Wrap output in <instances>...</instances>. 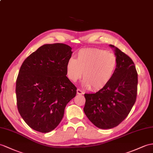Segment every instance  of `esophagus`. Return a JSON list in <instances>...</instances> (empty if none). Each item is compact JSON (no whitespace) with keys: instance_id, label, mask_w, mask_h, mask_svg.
Here are the masks:
<instances>
[{"instance_id":"34e87169","label":"esophagus","mask_w":153,"mask_h":153,"mask_svg":"<svg viewBox=\"0 0 153 153\" xmlns=\"http://www.w3.org/2000/svg\"><path fill=\"white\" fill-rule=\"evenodd\" d=\"M76 93H77V94H78V95H83V94H84V92L83 91H82L81 89H79V88H78V89H77Z\"/></svg>"}]
</instances>
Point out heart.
Instances as JSON below:
<instances>
[{"label": "heart", "instance_id": "b5f03b06", "mask_svg": "<svg viewBox=\"0 0 153 153\" xmlns=\"http://www.w3.org/2000/svg\"><path fill=\"white\" fill-rule=\"evenodd\" d=\"M117 67V58L111 52L100 48L81 49L76 59L70 58L66 64L67 76L76 82L83 74V85L97 91L105 88L113 79Z\"/></svg>", "mask_w": 153, "mask_h": 153}]
</instances>
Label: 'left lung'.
Listing matches in <instances>:
<instances>
[{"instance_id": "1", "label": "left lung", "mask_w": 153, "mask_h": 153, "mask_svg": "<svg viewBox=\"0 0 153 153\" xmlns=\"http://www.w3.org/2000/svg\"><path fill=\"white\" fill-rule=\"evenodd\" d=\"M117 58V67L113 79L95 94H85L84 111L98 128L115 127L128 116L136 102L137 73L132 59L112 45Z\"/></svg>"}]
</instances>
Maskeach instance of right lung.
I'll list each match as a JSON object with an SVG mask.
<instances>
[{
	"label": "right lung",
	"mask_w": 153,
	"mask_h": 153,
	"mask_svg": "<svg viewBox=\"0 0 153 153\" xmlns=\"http://www.w3.org/2000/svg\"><path fill=\"white\" fill-rule=\"evenodd\" d=\"M71 47L64 43L46 44L25 59L16 80L19 112L30 127L42 133L59 125L65 108L76 94L66 76Z\"/></svg>",
	"instance_id": "right-lung-1"
}]
</instances>
